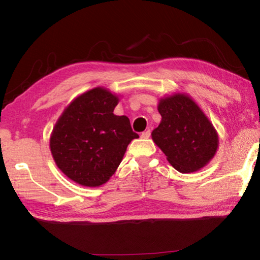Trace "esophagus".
<instances>
[{
  "label": "esophagus",
  "instance_id": "esophagus-1",
  "mask_svg": "<svg viewBox=\"0 0 260 260\" xmlns=\"http://www.w3.org/2000/svg\"><path fill=\"white\" fill-rule=\"evenodd\" d=\"M141 138L142 139H149L150 138V131H146V132H143L142 134H141Z\"/></svg>",
  "mask_w": 260,
  "mask_h": 260
}]
</instances>
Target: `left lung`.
<instances>
[{"label": "left lung", "instance_id": "obj_1", "mask_svg": "<svg viewBox=\"0 0 260 260\" xmlns=\"http://www.w3.org/2000/svg\"><path fill=\"white\" fill-rule=\"evenodd\" d=\"M161 120L151 138L166 159L181 173L200 171L213 159L218 132L193 99L186 93L165 95L158 101Z\"/></svg>", "mask_w": 260, "mask_h": 260}]
</instances>
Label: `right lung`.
Returning a JSON list of instances; mask_svg holds the SVG:
<instances>
[{"instance_id": "add662e5", "label": "right lung", "mask_w": 260, "mask_h": 260, "mask_svg": "<svg viewBox=\"0 0 260 260\" xmlns=\"http://www.w3.org/2000/svg\"><path fill=\"white\" fill-rule=\"evenodd\" d=\"M119 98L104 87L87 90L72 100L52 128V158L61 172L80 186L107 183L132 140L139 138L128 118L113 113Z\"/></svg>"}]
</instances>
